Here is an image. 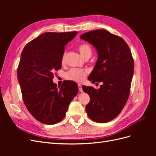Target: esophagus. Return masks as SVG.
Here are the masks:
<instances>
[{
  "label": "esophagus",
  "mask_w": 156,
  "mask_h": 156,
  "mask_svg": "<svg viewBox=\"0 0 156 156\" xmlns=\"http://www.w3.org/2000/svg\"><path fill=\"white\" fill-rule=\"evenodd\" d=\"M78 87H79V90L80 92H83V89H82V86L81 84H78Z\"/></svg>",
  "instance_id": "34e87169"
}]
</instances>
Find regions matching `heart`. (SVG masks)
<instances>
[{
	"label": "heart",
	"mask_w": 156,
	"mask_h": 156,
	"mask_svg": "<svg viewBox=\"0 0 156 156\" xmlns=\"http://www.w3.org/2000/svg\"><path fill=\"white\" fill-rule=\"evenodd\" d=\"M78 50L79 53L85 58L88 57L92 55V49L90 46L87 44H81L78 46ZM65 61V53L62 55L61 58V63L64 64ZM88 72L85 69H79V68H72L66 73V78L69 81H73L75 82L81 83L85 79Z\"/></svg>",
	"instance_id": "heart-1"
}]
</instances>
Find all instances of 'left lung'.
Returning a JSON list of instances; mask_svg holds the SVG:
<instances>
[{
    "instance_id": "1",
    "label": "left lung",
    "mask_w": 156,
    "mask_h": 156,
    "mask_svg": "<svg viewBox=\"0 0 156 156\" xmlns=\"http://www.w3.org/2000/svg\"><path fill=\"white\" fill-rule=\"evenodd\" d=\"M95 47L98 60L88 76L93 83L103 82L96 90L83 86L90 100L86 112L92 120L106 123L119 115L128 100L134 72L131 50L121 37L105 30H94L80 36Z\"/></svg>"
}]
</instances>
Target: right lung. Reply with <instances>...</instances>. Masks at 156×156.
Instances as JSON below:
<instances>
[{
  "label": "right lung",
  "mask_w": 156,
  "mask_h": 156,
  "mask_svg": "<svg viewBox=\"0 0 156 156\" xmlns=\"http://www.w3.org/2000/svg\"><path fill=\"white\" fill-rule=\"evenodd\" d=\"M77 32H45L28 43L17 68V79L27 108L41 123L52 125L65 117L78 93L76 83H53L55 71L61 68L64 48Z\"/></svg>",
  "instance_id": "1"
}]
</instances>
